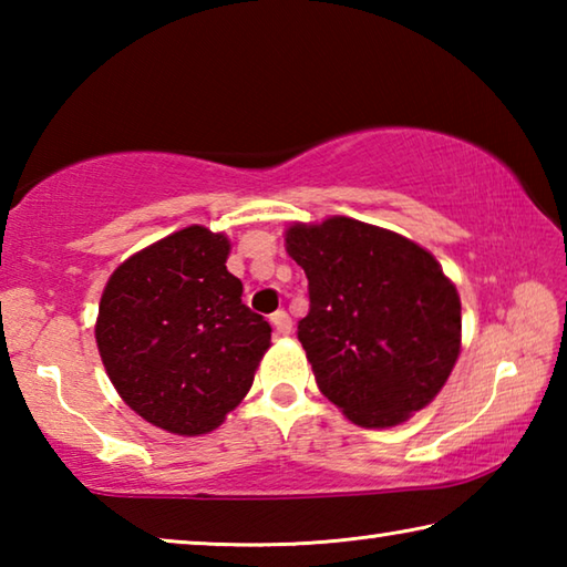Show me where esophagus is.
<instances>
[{
	"mask_svg": "<svg viewBox=\"0 0 567 567\" xmlns=\"http://www.w3.org/2000/svg\"><path fill=\"white\" fill-rule=\"evenodd\" d=\"M270 322H272V328H275L277 334H290V330H292V320L285 310H277L275 315H270Z\"/></svg>",
	"mask_w": 567,
	"mask_h": 567,
	"instance_id": "1",
	"label": "esophagus"
}]
</instances>
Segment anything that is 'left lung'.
Listing matches in <instances>:
<instances>
[{
  "label": "left lung",
  "instance_id": "1",
  "mask_svg": "<svg viewBox=\"0 0 567 567\" xmlns=\"http://www.w3.org/2000/svg\"><path fill=\"white\" fill-rule=\"evenodd\" d=\"M307 275L297 322L315 380L354 425L390 427L443 390L460 352V297L427 249L350 217L292 225Z\"/></svg>",
  "mask_w": 567,
  "mask_h": 567
}]
</instances>
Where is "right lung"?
<instances>
[{"mask_svg":"<svg viewBox=\"0 0 567 567\" xmlns=\"http://www.w3.org/2000/svg\"><path fill=\"white\" fill-rule=\"evenodd\" d=\"M225 235L192 225L112 272L97 348L122 400L175 435H205L239 405L270 348L262 315L227 272Z\"/></svg>","mask_w":567,"mask_h":567,"instance_id":"right-lung-1","label":"right lung"}]
</instances>
